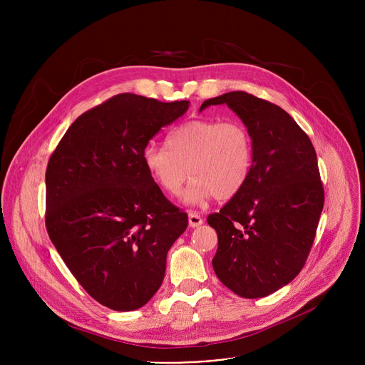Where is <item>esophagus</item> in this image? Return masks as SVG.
Segmentation results:
<instances>
[{"label":"esophagus","instance_id":"obj_1","mask_svg":"<svg viewBox=\"0 0 365 365\" xmlns=\"http://www.w3.org/2000/svg\"><path fill=\"white\" fill-rule=\"evenodd\" d=\"M202 224H203V220L200 218V215L193 212V211H190L189 212V227L190 228H196V227H199Z\"/></svg>","mask_w":365,"mask_h":365}]
</instances>
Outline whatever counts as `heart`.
<instances>
[{
  "label": "heart",
  "mask_w": 365,
  "mask_h": 365,
  "mask_svg": "<svg viewBox=\"0 0 365 365\" xmlns=\"http://www.w3.org/2000/svg\"><path fill=\"white\" fill-rule=\"evenodd\" d=\"M252 160L250 130L238 120H192L168 134L166 147L150 144L143 151L147 173L168 195H178L190 175L182 196L187 205L235 196L250 178Z\"/></svg>",
  "instance_id": "b5f03b06"
}]
</instances>
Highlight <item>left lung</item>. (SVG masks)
Wrapping results in <instances>:
<instances>
[{"label":"left lung","instance_id":"8db88e82","mask_svg":"<svg viewBox=\"0 0 365 365\" xmlns=\"http://www.w3.org/2000/svg\"><path fill=\"white\" fill-rule=\"evenodd\" d=\"M222 103L250 130L254 160L244 187L207 217L218 234L212 267L235 294L264 297L300 273L314 244L324 210L317 153L284 110L247 92L206 99L199 111Z\"/></svg>","mask_w":365,"mask_h":365}]
</instances>
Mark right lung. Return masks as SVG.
<instances>
[{
  "label": "right lung",
  "mask_w": 365,
  "mask_h": 365,
  "mask_svg": "<svg viewBox=\"0 0 365 365\" xmlns=\"http://www.w3.org/2000/svg\"><path fill=\"white\" fill-rule=\"evenodd\" d=\"M189 103L113 96L76 118L48 160V237L79 284L113 310L140 309L154 296L187 227L147 173L143 151Z\"/></svg>",
  "instance_id": "obj_1"
}]
</instances>
